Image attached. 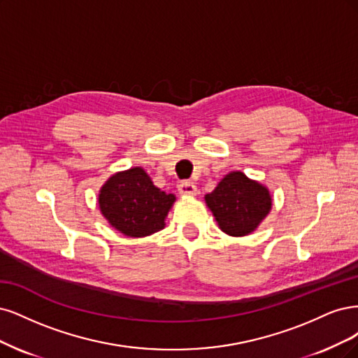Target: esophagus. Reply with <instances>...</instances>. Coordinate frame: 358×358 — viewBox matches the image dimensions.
<instances>
[{"label": "esophagus", "instance_id": "34e87169", "mask_svg": "<svg viewBox=\"0 0 358 358\" xmlns=\"http://www.w3.org/2000/svg\"><path fill=\"white\" fill-rule=\"evenodd\" d=\"M178 192L181 196H194L198 193V187L192 181H182L178 186Z\"/></svg>", "mask_w": 358, "mask_h": 358}]
</instances>
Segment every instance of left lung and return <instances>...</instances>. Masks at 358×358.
Returning a JSON list of instances; mask_svg holds the SVG:
<instances>
[{
    "instance_id": "obj_1",
    "label": "left lung",
    "mask_w": 358,
    "mask_h": 358,
    "mask_svg": "<svg viewBox=\"0 0 358 358\" xmlns=\"http://www.w3.org/2000/svg\"><path fill=\"white\" fill-rule=\"evenodd\" d=\"M205 203L222 232L238 238L255 232L268 217L272 194L260 181L241 171H230L211 193L205 194Z\"/></svg>"
}]
</instances>
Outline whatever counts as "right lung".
Here are the masks:
<instances>
[{"instance_id": "add662e5", "label": "right lung", "mask_w": 358, "mask_h": 358, "mask_svg": "<svg viewBox=\"0 0 358 358\" xmlns=\"http://www.w3.org/2000/svg\"><path fill=\"white\" fill-rule=\"evenodd\" d=\"M176 199V194L157 189L141 166L113 174L98 193L102 217L129 238H144L162 230Z\"/></svg>"}]
</instances>
